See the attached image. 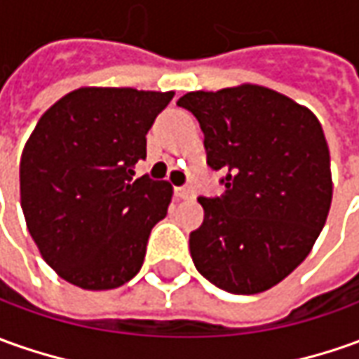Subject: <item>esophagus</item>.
<instances>
[{
  "label": "esophagus",
  "mask_w": 359,
  "mask_h": 359,
  "mask_svg": "<svg viewBox=\"0 0 359 359\" xmlns=\"http://www.w3.org/2000/svg\"><path fill=\"white\" fill-rule=\"evenodd\" d=\"M175 196L179 200H189L194 196V190L190 189V187H177L175 189Z\"/></svg>",
  "instance_id": "esophagus-1"
}]
</instances>
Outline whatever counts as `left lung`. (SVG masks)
Instances as JSON below:
<instances>
[{"mask_svg": "<svg viewBox=\"0 0 359 359\" xmlns=\"http://www.w3.org/2000/svg\"><path fill=\"white\" fill-rule=\"evenodd\" d=\"M177 106L204 133L206 163L222 170V196L198 202L190 233L202 277L233 294H255L291 275L311 253L332 202L330 153L313 111L257 84L189 92Z\"/></svg>", "mask_w": 359, "mask_h": 359, "instance_id": "left-lung-1", "label": "left lung"}]
</instances>
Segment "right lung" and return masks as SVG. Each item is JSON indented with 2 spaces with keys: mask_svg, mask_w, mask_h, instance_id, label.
<instances>
[{
  "mask_svg": "<svg viewBox=\"0 0 359 359\" xmlns=\"http://www.w3.org/2000/svg\"><path fill=\"white\" fill-rule=\"evenodd\" d=\"M175 92L78 88L41 116L21 153V208L58 277L88 291L116 289L143 265L149 233L172 187L147 175V131Z\"/></svg>",
  "mask_w": 359,
  "mask_h": 359,
  "instance_id": "1",
  "label": "right lung"
}]
</instances>
